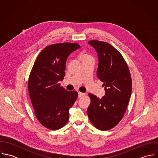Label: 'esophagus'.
Instances as JSON below:
<instances>
[{
	"mask_svg": "<svg viewBox=\"0 0 158 158\" xmlns=\"http://www.w3.org/2000/svg\"><path fill=\"white\" fill-rule=\"evenodd\" d=\"M78 98H80V97H83V95H85V94L82 93V92H78Z\"/></svg>",
	"mask_w": 158,
	"mask_h": 158,
	"instance_id": "obj_1",
	"label": "esophagus"
}]
</instances>
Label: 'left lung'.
I'll return each instance as SVG.
<instances>
[{
  "mask_svg": "<svg viewBox=\"0 0 158 158\" xmlns=\"http://www.w3.org/2000/svg\"><path fill=\"white\" fill-rule=\"evenodd\" d=\"M98 53L97 76L103 82L105 95L102 98L88 94L87 109L92 124L102 131L115 127L123 118L130 99L132 80L128 65L120 53L106 42L89 41Z\"/></svg>",
  "mask_w": 158,
  "mask_h": 158,
  "instance_id": "obj_1",
  "label": "left lung"
}]
</instances>
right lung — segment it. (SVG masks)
<instances>
[{
	"label": "right lung",
	"mask_w": 158,
	"mask_h": 158,
	"mask_svg": "<svg viewBox=\"0 0 158 158\" xmlns=\"http://www.w3.org/2000/svg\"><path fill=\"white\" fill-rule=\"evenodd\" d=\"M80 47L70 43L48 45L31 70L28 89L31 104L38 121L49 130H58L68 123L69 110L78 97L77 92L68 91L58 82L65 76L68 56Z\"/></svg>",
	"instance_id": "add662e5"
}]
</instances>
